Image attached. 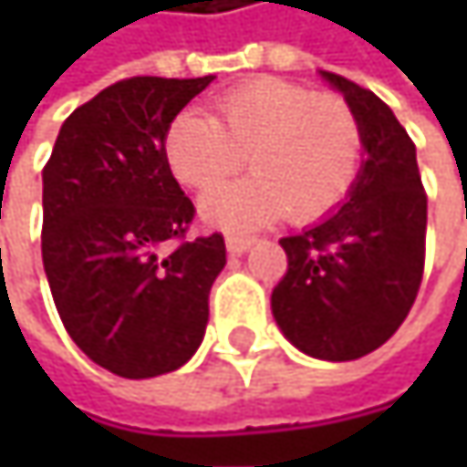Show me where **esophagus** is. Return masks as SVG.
<instances>
[{
  "mask_svg": "<svg viewBox=\"0 0 467 467\" xmlns=\"http://www.w3.org/2000/svg\"><path fill=\"white\" fill-rule=\"evenodd\" d=\"M254 237H245V234H227V251L230 254H245L251 248Z\"/></svg>",
  "mask_w": 467,
  "mask_h": 467,
  "instance_id": "1",
  "label": "esophagus"
}]
</instances>
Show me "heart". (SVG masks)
<instances>
[{
	"label": "heart",
	"mask_w": 467,
	"mask_h": 467,
	"mask_svg": "<svg viewBox=\"0 0 467 467\" xmlns=\"http://www.w3.org/2000/svg\"><path fill=\"white\" fill-rule=\"evenodd\" d=\"M254 172L202 200L208 224L251 230L281 219L314 224L351 194L362 164L357 113L332 94L281 78H254L213 99V119L186 110L164 132L170 172L211 192L243 167Z\"/></svg>",
	"instance_id": "b5f03b06"
}]
</instances>
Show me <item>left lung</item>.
Listing matches in <instances>:
<instances>
[{"instance_id": "left-lung-1", "label": "left lung", "mask_w": 467, "mask_h": 467, "mask_svg": "<svg viewBox=\"0 0 467 467\" xmlns=\"http://www.w3.org/2000/svg\"><path fill=\"white\" fill-rule=\"evenodd\" d=\"M362 127L365 159L346 202L306 233L281 237L289 267L270 306L281 332L317 359L376 351L406 322L424 273L427 194L417 145L387 102L322 72Z\"/></svg>"}]
</instances>
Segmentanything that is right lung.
<instances>
[{"instance_id":"obj_1","label":"right lung","mask_w":467,"mask_h":467,"mask_svg":"<svg viewBox=\"0 0 467 467\" xmlns=\"http://www.w3.org/2000/svg\"><path fill=\"white\" fill-rule=\"evenodd\" d=\"M213 80L127 78L80 105L43 170V265L64 329L99 368L153 379L202 343L227 265L164 161L170 121Z\"/></svg>"}]
</instances>
